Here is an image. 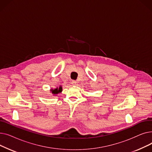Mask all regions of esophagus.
Instances as JSON below:
<instances>
[{
    "label": "esophagus",
    "instance_id": "esophagus-1",
    "mask_svg": "<svg viewBox=\"0 0 152 152\" xmlns=\"http://www.w3.org/2000/svg\"><path fill=\"white\" fill-rule=\"evenodd\" d=\"M77 84V82L76 81H72V84L73 85H76Z\"/></svg>",
    "mask_w": 152,
    "mask_h": 152
}]
</instances>
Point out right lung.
I'll use <instances>...</instances> for the list:
<instances>
[{
  "label": "right lung",
  "instance_id": "1",
  "mask_svg": "<svg viewBox=\"0 0 152 152\" xmlns=\"http://www.w3.org/2000/svg\"><path fill=\"white\" fill-rule=\"evenodd\" d=\"M50 91L53 96H56L57 94H58L62 92V86H60L58 87H57V88H55V89H51L50 90Z\"/></svg>",
  "mask_w": 152,
  "mask_h": 152
}]
</instances>
